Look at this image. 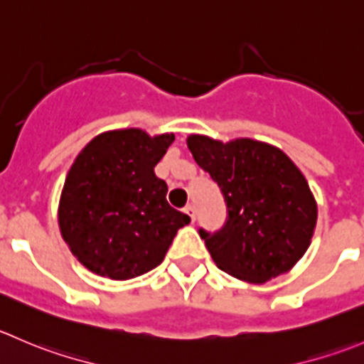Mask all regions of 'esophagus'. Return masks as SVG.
Instances as JSON below:
<instances>
[{"mask_svg":"<svg viewBox=\"0 0 364 364\" xmlns=\"http://www.w3.org/2000/svg\"><path fill=\"white\" fill-rule=\"evenodd\" d=\"M183 211H185V213L188 215V217H190V220H192V222H196V208H193L192 204H186V206L183 208Z\"/></svg>","mask_w":364,"mask_h":364,"instance_id":"1","label":"esophagus"}]
</instances>
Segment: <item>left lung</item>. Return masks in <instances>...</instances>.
Listing matches in <instances>:
<instances>
[{"label": "left lung", "mask_w": 364, "mask_h": 364, "mask_svg": "<svg viewBox=\"0 0 364 364\" xmlns=\"http://www.w3.org/2000/svg\"><path fill=\"white\" fill-rule=\"evenodd\" d=\"M186 144L228 208L218 231L199 229L217 267L249 283L290 270L308 250L316 225L315 197L294 161L250 139L222 144L192 135Z\"/></svg>", "instance_id": "8db88e82"}]
</instances>
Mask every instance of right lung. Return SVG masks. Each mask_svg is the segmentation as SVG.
I'll return each instance as SVG.
<instances>
[{"mask_svg":"<svg viewBox=\"0 0 364 364\" xmlns=\"http://www.w3.org/2000/svg\"><path fill=\"white\" fill-rule=\"evenodd\" d=\"M172 142V133L117 129L90 140L74 160L60 197V231L97 276L126 281L153 270L190 222L167 203V183L154 174Z\"/></svg>","mask_w":364,"mask_h":364,"instance_id":"right-lung-1","label":"right lung"}]
</instances>
